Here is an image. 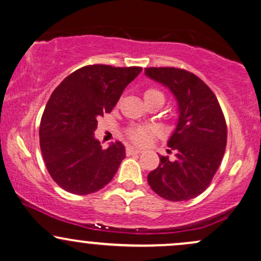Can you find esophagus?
Wrapping results in <instances>:
<instances>
[{
  "label": "esophagus",
  "instance_id": "esophagus-1",
  "mask_svg": "<svg viewBox=\"0 0 261 261\" xmlns=\"http://www.w3.org/2000/svg\"><path fill=\"white\" fill-rule=\"evenodd\" d=\"M140 153H142V149L135 148V147H133V146H127V147H126V154L127 155L140 154Z\"/></svg>",
  "mask_w": 261,
  "mask_h": 261
}]
</instances>
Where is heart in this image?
Instances as JSON below:
<instances>
[{"mask_svg": "<svg viewBox=\"0 0 261 261\" xmlns=\"http://www.w3.org/2000/svg\"><path fill=\"white\" fill-rule=\"evenodd\" d=\"M153 95H162V93L160 91H157V89H152V88L147 89V91L145 92V99L146 98L153 97ZM152 133H153V128L143 127V126H134L128 128L127 135L133 142L137 143V145H146V143L148 142Z\"/></svg>", "mask_w": 261, "mask_h": 261, "instance_id": "1", "label": "heart"}]
</instances>
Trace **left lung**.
Listing matches in <instances>:
<instances>
[{"label": "left lung", "mask_w": 261, "mask_h": 261, "mask_svg": "<svg viewBox=\"0 0 261 261\" xmlns=\"http://www.w3.org/2000/svg\"><path fill=\"white\" fill-rule=\"evenodd\" d=\"M145 74L167 87L178 106V121L167 143L175 151V158L160 155L158 167L147 175L148 184L169 201L194 199L208 187L223 158L227 145L223 113L214 92L189 71L149 67Z\"/></svg>", "instance_id": "obj_1"}]
</instances>
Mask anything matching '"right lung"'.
<instances>
[{
	"instance_id": "add662e5",
	"label": "right lung",
	"mask_w": 261,
	"mask_h": 261,
	"mask_svg": "<svg viewBox=\"0 0 261 261\" xmlns=\"http://www.w3.org/2000/svg\"><path fill=\"white\" fill-rule=\"evenodd\" d=\"M141 67L89 65L67 76L53 92L41 116L40 149L56 184L76 195L104 188L118 172L125 147L103 149L94 137L98 118L110 113Z\"/></svg>"
}]
</instances>
